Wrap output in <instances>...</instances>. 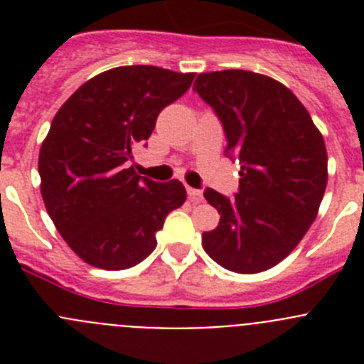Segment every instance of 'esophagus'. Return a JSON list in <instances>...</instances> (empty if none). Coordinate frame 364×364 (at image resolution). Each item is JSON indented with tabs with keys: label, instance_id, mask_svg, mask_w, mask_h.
Here are the masks:
<instances>
[{
	"label": "esophagus",
	"instance_id": "1",
	"mask_svg": "<svg viewBox=\"0 0 364 364\" xmlns=\"http://www.w3.org/2000/svg\"><path fill=\"white\" fill-rule=\"evenodd\" d=\"M188 195L191 198V202H200L202 200V191L195 188H188Z\"/></svg>",
	"mask_w": 364,
	"mask_h": 364
}]
</instances>
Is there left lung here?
Returning a JSON list of instances; mask_svg holds the SVG:
<instances>
[{
  "mask_svg": "<svg viewBox=\"0 0 364 364\" xmlns=\"http://www.w3.org/2000/svg\"><path fill=\"white\" fill-rule=\"evenodd\" d=\"M193 91L220 120L228 156L240 162L235 197L204 191L220 222L202 233V246L230 272L273 268L294 252L319 211L328 180L323 134L297 96L264 74L204 73Z\"/></svg>",
  "mask_w": 364,
  "mask_h": 364,
  "instance_id": "8db88e82",
  "label": "left lung"
}]
</instances>
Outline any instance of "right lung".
<instances>
[{
  "label": "right lung",
  "instance_id": "right-lung-1",
  "mask_svg": "<svg viewBox=\"0 0 364 364\" xmlns=\"http://www.w3.org/2000/svg\"><path fill=\"white\" fill-rule=\"evenodd\" d=\"M193 78L153 65L117 67L83 83L56 112L38 160L41 197L87 264L125 269L142 262L167 215L186 202L182 182L138 176L127 162Z\"/></svg>",
  "mask_w": 364,
  "mask_h": 364
}]
</instances>
